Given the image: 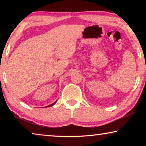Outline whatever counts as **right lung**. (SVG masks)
Masks as SVG:
<instances>
[{
  "label": "right lung",
  "mask_w": 146,
  "mask_h": 146,
  "mask_svg": "<svg viewBox=\"0 0 146 146\" xmlns=\"http://www.w3.org/2000/svg\"><path fill=\"white\" fill-rule=\"evenodd\" d=\"M56 102V101H55V102H54V103H53V104H50V105H49V106H47V107H51V106H53L54 104H55Z\"/></svg>",
  "instance_id": "right-lung-1"
}]
</instances>
